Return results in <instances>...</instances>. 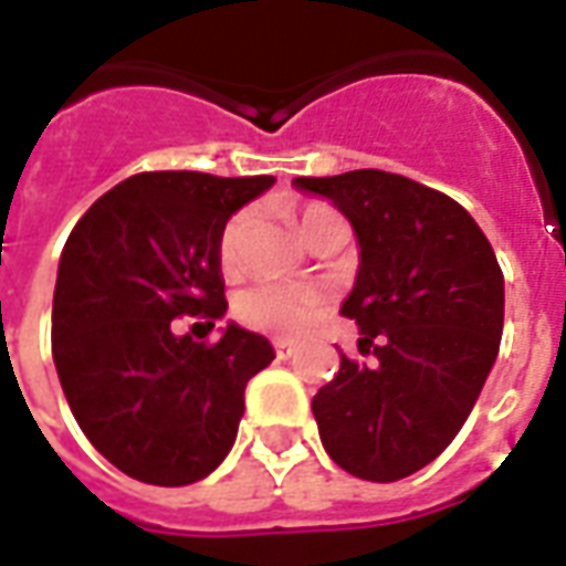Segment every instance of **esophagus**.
<instances>
[{"instance_id":"esophagus-1","label":"esophagus","mask_w":566,"mask_h":566,"mask_svg":"<svg viewBox=\"0 0 566 566\" xmlns=\"http://www.w3.org/2000/svg\"><path fill=\"white\" fill-rule=\"evenodd\" d=\"M272 348H275V355L282 357V360H287L296 352V345L291 339H272Z\"/></svg>"}]
</instances>
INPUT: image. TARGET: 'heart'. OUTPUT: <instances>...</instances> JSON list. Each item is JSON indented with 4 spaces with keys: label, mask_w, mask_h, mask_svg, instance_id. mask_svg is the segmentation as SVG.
Listing matches in <instances>:
<instances>
[{
    "label": "heart",
    "mask_w": 566,
    "mask_h": 566,
    "mask_svg": "<svg viewBox=\"0 0 566 566\" xmlns=\"http://www.w3.org/2000/svg\"><path fill=\"white\" fill-rule=\"evenodd\" d=\"M339 218L331 206L324 202H308L300 211V233L306 235L312 227ZM248 227H251V214L248 211H235L230 221L223 223L221 239H218V260L227 275H233L242 266V248H245ZM321 294L315 287L300 282H258L245 287L235 296L233 315L239 324H245L251 331L272 333V336H296L303 333L315 321L318 312Z\"/></svg>",
    "instance_id": "b5f03b06"
}]
</instances>
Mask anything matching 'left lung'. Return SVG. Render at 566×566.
I'll return each mask as SVG.
<instances>
[{
    "label": "left lung",
    "instance_id": "left-lung-1",
    "mask_svg": "<svg viewBox=\"0 0 566 566\" xmlns=\"http://www.w3.org/2000/svg\"><path fill=\"white\" fill-rule=\"evenodd\" d=\"M352 221L360 245L343 315L360 327L312 412L345 473L397 482L458 437L494 367L503 333V272L494 248L454 199L381 169L296 178Z\"/></svg>",
    "mask_w": 566,
    "mask_h": 566
}]
</instances>
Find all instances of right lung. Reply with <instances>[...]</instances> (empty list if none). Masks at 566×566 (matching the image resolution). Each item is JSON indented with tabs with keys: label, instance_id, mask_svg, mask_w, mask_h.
<instances>
[{
	"label": "right lung",
	"instance_id": "obj_1",
	"mask_svg": "<svg viewBox=\"0 0 566 566\" xmlns=\"http://www.w3.org/2000/svg\"><path fill=\"white\" fill-rule=\"evenodd\" d=\"M272 175L139 172L84 211L60 254L51 352L93 449L139 482H199L233 449L245 385L275 357L227 324L193 343L175 318L227 312L218 239Z\"/></svg>",
	"mask_w": 566,
	"mask_h": 566
}]
</instances>
